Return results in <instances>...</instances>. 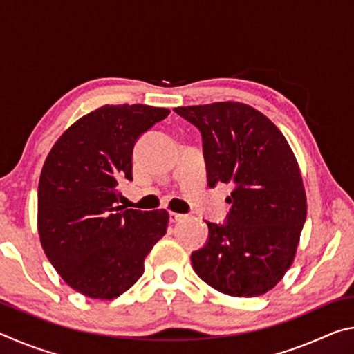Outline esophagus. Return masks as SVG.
<instances>
[{
  "label": "esophagus",
  "instance_id": "34e87169",
  "mask_svg": "<svg viewBox=\"0 0 354 354\" xmlns=\"http://www.w3.org/2000/svg\"><path fill=\"white\" fill-rule=\"evenodd\" d=\"M169 218H170L171 223H176V221L184 218V215L183 214H178V212H170L169 214Z\"/></svg>",
  "mask_w": 354,
  "mask_h": 354
}]
</instances>
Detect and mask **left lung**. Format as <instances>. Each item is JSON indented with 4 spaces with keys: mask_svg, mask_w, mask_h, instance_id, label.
<instances>
[{
    "mask_svg": "<svg viewBox=\"0 0 354 354\" xmlns=\"http://www.w3.org/2000/svg\"><path fill=\"white\" fill-rule=\"evenodd\" d=\"M201 131L207 183L231 184L225 225L190 256L195 273L230 297L273 289L295 259L308 203L289 142L270 118L239 101L175 107Z\"/></svg>",
    "mask_w": 354,
    "mask_h": 354,
    "instance_id": "1",
    "label": "left lung"
}]
</instances>
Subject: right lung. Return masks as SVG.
Returning a JSON list of instances; mask_svg holds the SVG:
<instances>
[{
    "label": "right lung",
    "mask_w": 354,
    "mask_h": 354,
    "mask_svg": "<svg viewBox=\"0 0 354 354\" xmlns=\"http://www.w3.org/2000/svg\"><path fill=\"white\" fill-rule=\"evenodd\" d=\"M170 111L104 104L59 137L39 179L37 230L51 266L71 289L95 299L122 295L142 277L143 261L169 226V212L115 203L133 179V149L142 133Z\"/></svg>",
    "instance_id": "add662e5"
}]
</instances>
